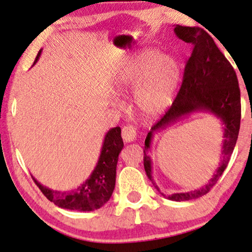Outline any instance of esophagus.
I'll list each match as a JSON object with an SVG mask.
<instances>
[{
    "label": "esophagus",
    "instance_id": "obj_1",
    "mask_svg": "<svg viewBox=\"0 0 252 252\" xmlns=\"http://www.w3.org/2000/svg\"><path fill=\"white\" fill-rule=\"evenodd\" d=\"M137 137V129L135 126L129 124V126H124L122 128V138L126 143H131L136 139Z\"/></svg>",
    "mask_w": 252,
    "mask_h": 252
}]
</instances>
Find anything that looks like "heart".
<instances>
[{"label":"heart","instance_id":"b5f03b06","mask_svg":"<svg viewBox=\"0 0 252 252\" xmlns=\"http://www.w3.org/2000/svg\"><path fill=\"white\" fill-rule=\"evenodd\" d=\"M179 80L180 66L173 56L146 50L116 73L112 90L121 95L137 86L133 93L136 110L143 119L154 120L170 106Z\"/></svg>","mask_w":252,"mask_h":252}]
</instances>
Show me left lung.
<instances>
[{
  "mask_svg": "<svg viewBox=\"0 0 252 252\" xmlns=\"http://www.w3.org/2000/svg\"><path fill=\"white\" fill-rule=\"evenodd\" d=\"M174 32L181 40L192 46V53L187 61L182 85L172 106L151 128L145 139L144 168L153 186L163 197L174 202H186L199 198L212 189L222 175L235 147L241 123V93L235 70L218 48L209 33L200 28L176 25ZM193 111H209L223 121L225 126L220 167L209 183L189 193L166 196L160 192L152 177V161L147 153L153 132L164 128L182 116Z\"/></svg>",
  "mask_w": 252,
  "mask_h": 252,
  "instance_id": "obj_1",
  "label": "left lung"
}]
</instances>
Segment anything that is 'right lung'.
<instances>
[{
    "label": "right lung",
    "instance_id": "1",
    "mask_svg": "<svg viewBox=\"0 0 252 252\" xmlns=\"http://www.w3.org/2000/svg\"><path fill=\"white\" fill-rule=\"evenodd\" d=\"M40 54L41 50H39L34 63L38 61ZM122 149L123 140L121 137V128L116 126L110 129L105 136L101 153L94 170L91 176L75 190H50L40 184L34 177L33 181L46 198L61 209L84 212L98 210L108 202L115 188L116 165Z\"/></svg>",
    "mask_w": 252,
    "mask_h": 252
}]
</instances>
